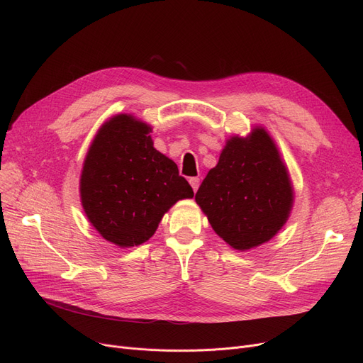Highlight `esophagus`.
Returning a JSON list of instances; mask_svg holds the SVG:
<instances>
[{"mask_svg":"<svg viewBox=\"0 0 363 363\" xmlns=\"http://www.w3.org/2000/svg\"><path fill=\"white\" fill-rule=\"evenodd\" d=\"M189 185L193 186L194 193H197V189H199V186H200V178H189Z\"/></svg>","mask_w":363,"mask_h":363,"instance_id":"esophagus-1","label":"esophagus"}]
</instances>
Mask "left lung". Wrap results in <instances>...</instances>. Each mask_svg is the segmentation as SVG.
<instances>
[{"instance_id": "8db88e82", "label": "left lung", "mask_w": 363, "mask_h": 363, "mask_svg": "<svg viewBox=\"0 0 363 363\" xmlns=\"http://www.w3.org/2000/svg\"><path fill=\"white\" fill-rule=\"evenodd\" d=\"M294 193L289 170L264 128L226 141L196 201L215 233L235 250L269 241L287 222Z\"/></svg>"}]
</instances>
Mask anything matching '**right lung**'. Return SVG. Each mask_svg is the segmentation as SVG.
Segmentation results:
<instances>
[{
  "mask_svg": "<svg viewBox=\"0 0 363 363\" xmlns=\"http://www.w3.org/2000/svg\"><path fill=\"white\" fill-rule=\"evenodd\" d=\"M150 132L132 114H116L99 129L82 167L86 218L123 249L150 240L172 206L194 196L175 162L152 147Z\"/></svg>",
  "mask_w": 363,
  "mask_h": 363,
  "instance_id": "right-lung-1",
  "label": "right lung"
}]
</instances>
